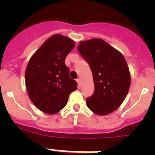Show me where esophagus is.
Masks as SVG:
<instances>
[{
  "mask_svg": "<svg viewBox=\"0 0 155 155\" xmlns=\"http://www.w3.org/2000/svg\"><path fill=\"white\" fill-rule=\"evenodd\" d=\"M77 82H78V87H80V86H81V80H80V79H77Z\"/></svg>",
  "mask_w": 155,
  "mask_h": 155,
  "instance_id": "34e87169",
  "label": "esophagus"
}]
</instances>
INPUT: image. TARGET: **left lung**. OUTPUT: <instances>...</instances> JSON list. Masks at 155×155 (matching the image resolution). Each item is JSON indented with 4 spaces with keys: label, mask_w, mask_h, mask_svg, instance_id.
<instances>
[{
    "label": "left lung",
    "mask_w": 155,
    "mask_h": 155,
    "mask_svg": "<svg viewBox=\"0 0 155 155\" xmlns=\"http://www.w3.org/2000/svg\"><path fill=\"white\" fill-rule=\"evenodd\" d=\"M78 50L92 71L94 94L86 100L95 114L105 116L118 109L130 86L131 77L122 53L101 39L81 41Z\"/></svg>",
    "instance_id": "1"
}]
</instances>
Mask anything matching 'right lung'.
Instances as JSON below:
<instances>
[{"mask_svg": "<svg viewBox=\"0 0 155 155\" xmlns=\"http://www.w3.org/2000/svg\"><path fill=\"white\" fill-rule=\"evenodd\" d=\"M75 42L60 34L46 39L30 58L25 70V86L29 98L39 110L55 114L67 105L77 82L69 76L65 58Z\"/></svg>", "mask_w": 155, "mask_h": 155, "instance_id": "right-lung-1", "label": "right lung"}]
</instances>
